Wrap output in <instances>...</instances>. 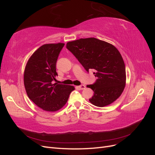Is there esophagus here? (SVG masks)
I'll list each match as a JSON object with an SVG mask.
<instances>
[{"instance_id": "1", "label": "esophagus", "mask_w": 155, "mask_h": 155, "mask_svg": "<svg viewBox=\"0 0 155 155\" xmlns=\"http://www.w3.org/2000/svg\"><path fill=\"white\" fill-rule=\"evenodd\" d=\"M78 87H79V89H80V90H83V89L85 88L86 87H85V85H80V86H79Z\"/></svg>"}]
</instances>
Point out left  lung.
I'll list each match as a JSON object with an SVG mask.
<instances>
[{
    "label": "left lung",
    "mask_w": 155,
    "mask_h": 155,
    "mask_svg": "<svg viewBox=\"0 0 155 155\" xmlns=\"http://www.w3.org/2000/svg\"><path fill=\"white\" fill-rule=\"evenodd\" d=\"M66 46L88 72L91 69L95 71L96 81L87 85L94 93L89 99L91 104L103 107L118 99L126 82L125 63L118 50L94 37L70 41Z\"/></svg>",
    "instance_id": "1"
}]
</instances>
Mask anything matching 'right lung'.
Listing matches in <instances>:
<instances>
[{"mask_svg":"<svg viewBox=\"0 0 155 155\" xmlns=\"http://www.w3.org/2000/svg\"><path fill=\"white\" fill-rule=\"evenodd\" d=\"M64 44H45L33 54L28 61L24 73L27 95L41 109L57 111L67 104L74 86L51 83L58 76L56 62Z\"/></svg>","mask_w":155,"mask_h":155,"instance_id":"right-lung-1","label":"right lung"}]
</instances>
